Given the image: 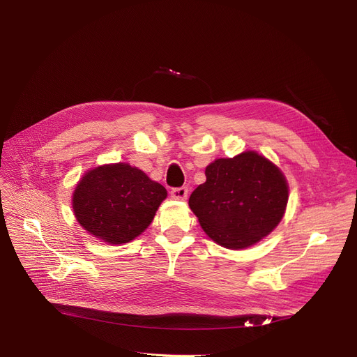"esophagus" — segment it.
Listing matches in <instances>:
<instances>
[{"mask_svg":"<svg viewBox=\"0 0 357 357\" xmlns=\"http://www.w3.org/2000/svg\"><path fill=\"white\" fill-rule=\"evenodd\" d=\"M171 197L174 199H186L188 197V188L186 186H179V188H172L171 190Z\"/></svg>","mask_w":357,"mask_h":357,"instance_id":"esophagus-1","label":"esophagus"}]
</instances>
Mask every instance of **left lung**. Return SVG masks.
I'll return each mask as SVG.
<instances>
[{
	"instance_id": "1",
	"label": "left lung",
	"mask_w": 357,
	"mask_h": 357,
	"mask_svg": "<svg viewBox=\"0 0 357 357\" xmlns=\"http://www.w3.org/2000/svg\"><path fill=\"white\" fill-rule=\"evenodd\" d=\"M207 181L190 197L204 231L227 249H245L268 236L282 220L288 183L279 169L256 152L217 159Z\"/></svg>"
}]
</instances>
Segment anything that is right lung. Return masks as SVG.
<instances>
[{"mask_svg":"<svg viewBox=\"0 0 357 357\" xmlns=\"http://www.w3.org/2000/svg\"><path fill=\"white\" fill-rule=\"evenodd\" d=\"M166 195L160 183L137 167L104 165L82 176L72 207L88 233L109 245H121L149 227Z\"/></svg>","mask_w":357,"mask_h":357,"instance_id":"right-lung-1","label":"right lung"}]
</instances>
